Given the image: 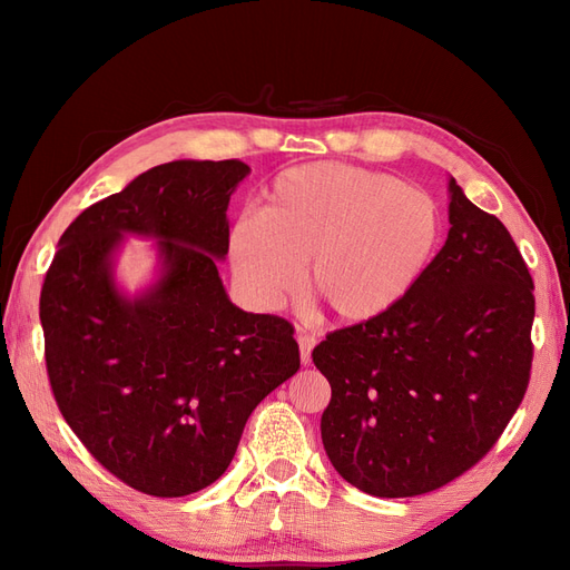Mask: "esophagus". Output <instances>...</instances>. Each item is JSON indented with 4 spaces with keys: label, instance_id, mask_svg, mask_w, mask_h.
Instances as JSON below:
<instances>
[{
    "label": "esophagus",
    "instance_id": "obj_1",
    "mask_svg": "<svg viewBox=\"0 0 570 570\" xmlns=\"http://www.w3.org/2000/svg\"><path fill=\"white\" fill-rule=\"evenodd\" d=\"M297 342H299L302 364L306 366L308 361H312V350L316 347V335H312V333H299V335H297Z\"/></svg>",
    "mask_w": 570,
    "mask_h": 570
}]
</instances>
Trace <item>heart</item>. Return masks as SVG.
<instances>
[{
	"label": "heart",
	"mask_w": 570,
	"mask_h": 570,
	"mask_svg": "<svg viewBox=\"0 0 570 570\" xmlns=\"http://www.w3.org/2000/svg\"><path fill=\"white\" fill-rule=\"evenodd\" d=\"M442 216L435 199L381 170L318 161L273 180L264 214H243L228 233L235 281L249 302L273 308L308 289L340 321L390 312L435 254Z\"/></svg>",
	"instance_id": "heart-1"
}]
</instances>
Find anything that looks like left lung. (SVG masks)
I'll list each match as a JSON object with an SVG mask.
<instances>
[{
	"mask_svg": "<svg viewBox=\"0 0 570 570\" xmlns=\"http://www.w3.org/2000/svg\"><path fill=\"white\" fill-rule=\"evenodd\" d=\"M450 235L390 312L327 333L321 438L335 471L373 497L440 490L485 456L532 368V278L507 226L450 180Z\"/></svg>",
	"mask_w": 570,
	"mask_h": 570,
	"instance_id": "left-lung-1",
	"label": "left lung"
}]
</instances>
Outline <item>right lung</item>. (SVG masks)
<instances>
[{"mask_svg":"<svg viewBox=\"0 0 570 570\" xmlns=\"http://www.w3.org/2000/svg\"><path fill=\"white\" fill-rule=\"evenodd\" d=\"M249 166L170 161L88 206L59 239L40 292L45 361L66 423L105 469L151 497L204 490L230 465L256 404L299 371L295 325L233 306L216 258ZM160 239L165 275L128 303L110 252Z\"/></svg>","mask_w":570,"mask_h":570,"instance_id":"1","label":"right lung"}]
</instances>
